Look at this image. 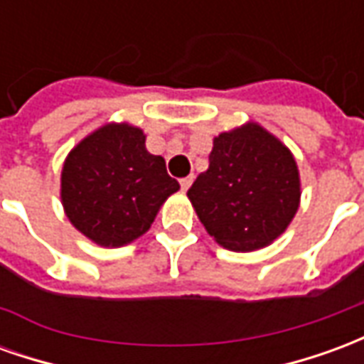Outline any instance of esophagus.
I'll list each match as a JSON object with an SVG mask.
<instances>
[{"label": "esophagus", "instance_id": "34e87169", "mask_svg": "<svg viewBox=\"0 0 364 364\" xmlns=\"http://www.w3.org/2000/svg\"><path fill=\"white\" fill-rule=\"evenodd\" d=\"M179 183H181V189L187 191L191 187V183H193V175H189V177H183Z\"/></svg>", "mask_w": 364, "mask_h": 364}]
</instances>
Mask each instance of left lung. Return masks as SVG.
Listing matches in <instances>:
<instances>
[{"label":"left lung","mask_w":364,"mask_h":364,"mask_svg":"<svg viewBox=\"0 0 364 364\" xmlns=\"http://www.w3.org/2000/svg\"><path fill=\"white\" fill-rule=\"evenodd\" d=\"M300 195L292 151L252 120L214 138L208 169L187 191L216 244L244 253L267 247L289 228Z\"/></svg>","instance_id":"1"}]
</instances>
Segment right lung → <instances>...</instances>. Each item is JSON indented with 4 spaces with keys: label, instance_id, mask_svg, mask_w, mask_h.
<instances>
[{
    "label": "right lung",
    "instance_id": "1",
    "mask_svg": "<svg viewBox=\"0 0 364 364\" xmlns=\"http://www.w3.org/2000/svg\"><path fill=\"white\" fill-rule=\"evenodd\" d=\"M179 183L146 150L142 128L107 122L70 150L60 177L68 220L101 247H122L150 230Z\"/></svg>",
    "mask_w": 364,
    "mask_h": 364
}]
</instances>
